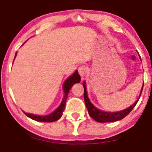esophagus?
<instances>
[{"instance_id":"1","label":"esophagus","mask_w":152,"mask_h":152,"mask_svg":"<svg viewBox=\"0 0 152 152\" xmlns=\"http://www.w3.org/2000/svg\"><path fill=\"white\" fill-rule=\"evenodd\" d=\"M78 71L81 76H83L85 75V74H86V67L85 66H81L79 68H78Z\"/></svg>"}]
</instances>
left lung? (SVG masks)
Masks as SVG:
<instances>
[{
    "mask_svg": "<svg viewBox=\"0 0 152 152\" xmlns=\"http://www.w3.org/2000/svg\"><path fill=\"white\" fill-rule=\"evenodd\" d=\"M83 88H84L83 97H84L86 106L87 109H88V114H89L90 116L93 118V119L96 121L97 122H100V123H104V122H114L118 121V120H121L122 118L126 117L127 115L129 114L130 111L134 109V107L136 106V104H137L138 101H139V99L141 96V94H142L143 86H144V84H143L142 91H141L140 92V95H139V99L136 101L133 105L130 106L129 108H126V109H124L120 111H116V112H106V111H101V110L97 109L96 107H95V106L91 103L89 99H88V95H87L86 87L85 82H83Z\"/></svg>",
    "mask_w": 152,
    "mask_h": 152,
    "instance_id": "8db88e82",
    "label": "left lung"
}]
</instances>
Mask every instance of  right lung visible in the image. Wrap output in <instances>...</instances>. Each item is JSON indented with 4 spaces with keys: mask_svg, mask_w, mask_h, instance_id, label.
I'll return each mask as SVG.
<instances>
[{
    "mask_svg": "<svg viewBox=\"0 0 152 152\" xmlns=\"http://www.w3.org/2000/svg\"><path fill=\"white\" fill-rule=\"evenodd\" d=\"M16 54L17 53H15V56H16ZM80 81H81V76L78 74L77 71H75L74 74L71 75L70 77H69L66 80L64 85H63V88H64V96L61 102V104L60 106H59L53 112H52L51 114L46 115V116H38V115H34L32 114H28V113L24 112V111L23 113L28 116V117L32 118V119L37 121L53 122L57 121V120H58L59 118L62 116L63 111H64V109H65L66 102L68 97V94H69V91H70L71 88L73 86V85L75 84V83H79Z\"/></svg>",
    "mask_w": 152,
    "mask_h": 152,
    "instance_id": "1",
    "label": "right lung"
}]
</instances>
